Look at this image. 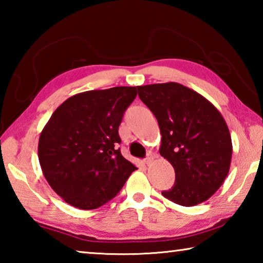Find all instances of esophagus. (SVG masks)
<instances>
[{
  "label": "esophagus",
  "instance_id": "34e87169",
  "mask_svg": "<svg viewBox=\"0 0 263 263\" xmlns=\"http://www.w3.org/2000/svg\"><path fill=\"white\" fill-rule=\"evenodd\" d=\"M153 159H154L153 154L152 153H148L147 157H146V159H145V163L146 164H151V163H152V161H153Z\"/></svg>",
  "mask_w": 263,
  "mask_h": 263
}]
</instances>
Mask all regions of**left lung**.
I'll return each instance as SVG.
<instances>
[{"label":"left lung","mask_w":263,"mask_h":263,"mask_svg":"<svg viewBox=\"0 0 263 263\" xmlns=\"http://www.w3.org/2000/svg\"><path fill=\"white\" fill-rule=\"evenodd\" d=\"M161 133V157L172 163L175 183L164 197L183 206L208 201L224 183L232 159V139L224 117L210 101L176 82L139 86Z\"/></svg>","instance_id":"obj_1"}]
</instances>
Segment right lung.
<instances>
[{"mask_svg":"<svg viewBox=\"0 0 263 263\" xmlns=\"http://www.w3.org/2000/svg\"><path fill=\"white\" fill-rule=\"evenodd\" d=\"M136 87L74 95L58 106L39 137L38 158L48 184L66 203L92 210L114 198L137 167L116 146Z\"/></svg>","mask_w":263,"mask_h":263,"instance_id":"add662e5","label":"right lung"}]
</instances>
